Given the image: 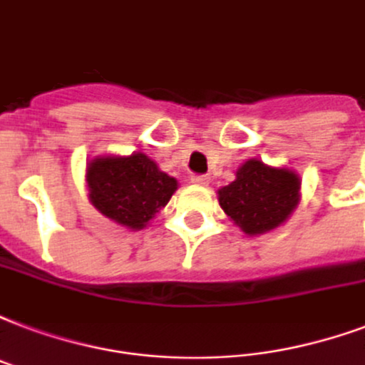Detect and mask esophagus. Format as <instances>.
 Here are the masks:
<instances>
[{"label": "esophagus", "mask_w": 365, "mask_h": 365, "mask_svg": "<svg viewBox=\"0 0 365 365\" xmlns=\"http://www.w3.org/2000/svg\"><path fill=\"white\" fill-rule=\"evenodd\" d=\"M190 182L196 186H207L210 185V177H205V175H194L192 179H190Z\"/></svg>", "instance_id": "34e87169"}]
</instances>
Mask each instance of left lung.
<instances>
[{
    "instance_id": "obj_1",
    "label": "left lung",
    "mask_w": 365,
    "mask_h": 365,
    "mask_svg": "<svg viewBox=\"0 0 365 365\" xmlns=\"http://www.w3.org/2000/svg\"><path fill=\"white\" fill-rule=\"evenodd\" d=\"M231 185L221 186L217 200L232 223L248 237L275 231L300 204V175L289 167H271L257 158L238 167Z\"/></svg>"
}]
</instances>
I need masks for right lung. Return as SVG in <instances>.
<instances>
[{"label": "right lung", "mask_w": 365, "mask_h": 365, "mask_svg": "<svg viewBox=\"0 0 365 365\" xmlns=\"http://www.w3.org/2000/svg\"><path fill=\"white\" fill-rule=\"evenodd\" d=\"M86 188L90 202L103 217L130 231H142L165 207L179 182L146 153H109L86 163Z\"/></svg>", "instance_id": "right-lung-1"}]
</instances>
